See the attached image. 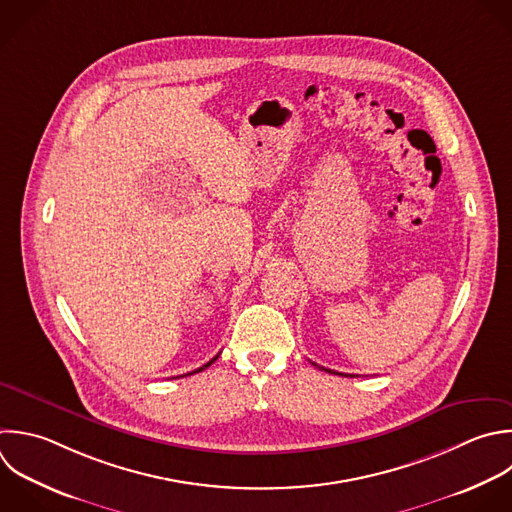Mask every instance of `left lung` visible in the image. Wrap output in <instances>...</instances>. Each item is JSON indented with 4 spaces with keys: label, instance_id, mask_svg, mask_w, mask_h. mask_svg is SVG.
Masks as SVG:
<instances>
[{
    "label": "left lung",
    "instance_id": "left-lung-1",
    "mask_svg": "<svg viewBox=\"0 0 512 512\" xmlns=\"http://www.w3.org/2000/svg\"><path fill=\"white\" fill-rule=\"evenodd\" d=\"M314 364V362H312ZM314 366H318V364H314ZM318 368H322V366H318ZM322 370H326V372H330V374H340V372H334V370H328V368H322ZM342 376H352V374H342Z\"/></svg>",
    "mask_w": 512,
    "mask_h": 512
}]
</instances>
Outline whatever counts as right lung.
Segmentation results:
<instances>
[{"mask_svg": "<svg viewBox=\"0 0 512 512\" xmlns=\"http://www.w3.org/2000/svg\"><path fill=\"white\" fill-rule=\"evenodd\" d=\"M216 358H218V354H216V356H214V358H212V360H210V362H206V364H204V366H200V368H198V370H194V372H188V374H184V376H190V374H196V372H202V370H204V368H208V366H210V364H212V362H214V360H216Z\"/></svg>", "mask_w": 512, "mask_h": 512, "instance_id": "obj_1", "label": "right lung"}]
</instances>
